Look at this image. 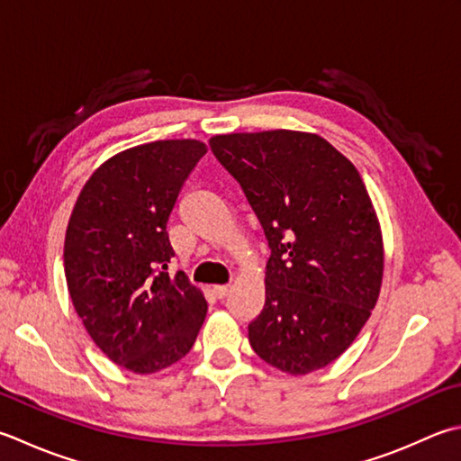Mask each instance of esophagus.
I'll return each instance as SVG.
<instances>
[{"label":"esophagus","instance_id":"obj_1","mask_svg":"<svg viewBox=\"0 0 461 461\" xmlns=\"http://www.w3.org/2000/svg\"><path fill=\"white\" fill-rule=\"evenodd\" d=\"M229 291H230L229 285H216V286H214V294H216V297H219V299L227 297Z\"/></svg>","mask_w":461,"mask_h":461}]
</instances>
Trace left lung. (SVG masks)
<instances>
[{
    "mask_svg": "<svg viewBox=\"0 0 461 461\" xmlns=\"http://www.w3.org/2000/svg\"><path fill=\"white\" fill-rule=\"evenodd\" d=\"M211 150L271 249L250 347L291 375L329 366L367 323L384 279L379 221L357 168L325 138L293 130L212 136Z\"/></svg>",
    "mask_w": 461,
    "mask_h": 461,
    "instance_id": "left-lung-1",
    "label": "left lung"
}]
</instances>
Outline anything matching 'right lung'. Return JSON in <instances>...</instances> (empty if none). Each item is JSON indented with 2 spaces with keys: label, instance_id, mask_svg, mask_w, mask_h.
<instances>
[{
  "label": "right lung",
  "instance_id": "add662e5",
  "mask_svg": "<svg viewBox=\"0 0 461 461\" xmlns=\"http://www.w3.org/2000/svg\"><path fill=\"white\" fill-rule=\"evenodd\" d=\"M204 154L201 140H156L112 156L69 216L64 268L77 317L108 359L140 375L185 357L204 323L203 291L168 273L167 232Z\"/></svg>",
  "mask_w": 461,
  "mask_h": 461
}]
</instances>
